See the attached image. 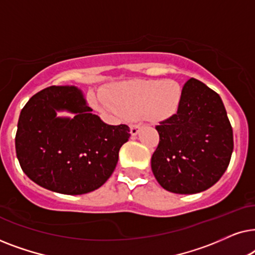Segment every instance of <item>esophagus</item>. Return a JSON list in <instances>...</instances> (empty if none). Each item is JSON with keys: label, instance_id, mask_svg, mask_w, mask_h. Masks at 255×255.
<instances>
[{"label": "esophagus", "instance_id": "esophagus-1", "mask_svg": "<svg viewBox=\"0 0 255 255\" xmlns=\"http://www.w3.org/2000/svg\"><path fill=\"white\" fill-rule=\"evenodd\" d=\"M140 128H141L140 124H133V125H131V127H130L131 134H132V135L138 134V132H139V130H140Z\"/></svg>", "mask_w": 255, "mask_h": 255}]
</instances>
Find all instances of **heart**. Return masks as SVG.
Segmentation results:
<instances>
[{
	"mask_svg": "<svg viewBox=\"0 0 255 255\" xmlns=\"http://www.w3.org/2000/svg\"><path fill=\"white\" fill-rule=\"evenodd\" d=\"M182 87L175 80H134L115 86L104 109L125 117L145 115L152 121L174 116L182 102Z\"/></svg>",
	"mask_w": 255,
	"mask_h": 255,
	"instance_id": "1",
	"label": "heart"
}]
</instances>
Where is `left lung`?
<instances>
[{
    "mask_svg": "<svg viewBox=\"0 0 255 255\" xmlns=\"http://www.w3.org/2000/svg\"><path fill=\"white\" fill-rule=\"evenodd\" d=\"M177 113L160 122L152 172L163 189L196 194L221 179L233 151V131L221 96L196 79L183 86Z\"/></svg>",
    "mask_w": 255,
    "mask_h": 255,
    "instance_id": "left-lung-1",
    "label": "left lung"
}]
</instances>
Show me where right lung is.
Listing matches in <instances>:
<instances>
[{"label":"right lung","mask_w":255,"mask_h":255,"mask_svg":"<svg viewBox=\"0 0 255 255\" xmlns=\"http://www.w3.org/2000/svg\"><path fill=\"white\" fill-rule=\"evenodd\" d=\"M58 111L75 117L58 118ZM92 111L74 86H51L31 97L15 138L17 159L30 180L66 195L90 193L106 183L130 128L108 125Z\"/></svg>","instance_id":"1"}]
</instances>
